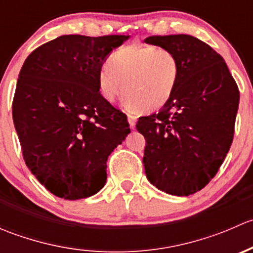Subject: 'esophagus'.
<instances>
[{"instance_id": "esophagus-1", "label": "esophagus", "mask_w": 253, "mask_h": 253, "mask_svg": "<svg viewBox=\"0 0 253 253\" xmlns=\"http://www.w3.org/2000/svg\"><path fill=\"white\" fill-rule=\"evenodd\" d=\"M128 124H129V127H131V128H134V127H136V122H137V117L134 116V115H132V114H128Z\"/></svg>"}]
</instances>
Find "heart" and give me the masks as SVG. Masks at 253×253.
<instances>
[{
  "mask_svg": "<svg viewBox=\"0 0 253 253\" xmlns=\"http://www.w3.org/2000/svg\"><path fill=\"white\" fill-rule=\"evenodd\" d=\"M180 77V63L171 50L128 45L115 51L99 71V93L109 103L126 96L131 110L152 112L171 98Z\"/></svg>",
  "mask_w": 253,
  "mask_h": 253,
  "instance_id": "b5f03b06",
  "label": "heart"
}]
</instances>
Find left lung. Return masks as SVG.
I'll use <instances>...</instances> for the list:
<instances>
[{"label":"left lung","mask_w":253,"mask_h":253,"mask_svg":"<svg viewBox=\"0 0 253 253\" xmlns=\"http://www.w3.org/2000/svg\"><path fill=\"white\" fill-rule=\"evenodd\" d=\"M147 44L171 50L180 77L158 114L139 117L145 175L169 195L201 191L223 164L235 131L240 93L224 58L195 37L154 35Z\"/></svg>","instance_id":"obj_1"}]
</instances>
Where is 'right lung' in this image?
Masks as SVG:
<instances>
[{"label":"right lung","mask_w":253,"mask_h":253,"mask_svg":"<svg viewBox=\"0 0 253 253\" xmlns=\"http://www.w3.org/2000/svg\"><path fill=\"white\" fill-rule=\"evenodd\" d=\"M128 35H62L27 57L12 103L23 158L42 185L65 200L90 197L106 182L110 153L131 132L101 96L98 73Z\"/></svg>","instance_id":"right-lung-1"}]
</instances>
